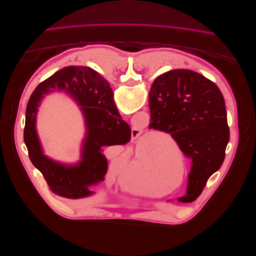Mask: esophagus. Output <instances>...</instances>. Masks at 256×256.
I'll list each match as a JSON object with an SVG mask.
<instances>
[{
	"label": "esophagus",
	"instance_id": "obj_1",
	"mask_svg": "<svg viewBox=\"0 0 256 256\" xmlns=\"http://www.w3.org/2000/svg\"><path fill=\"white\" fill-rule=\"evenodd\" d=\"M140 134V130L136 127L132 128V136H138Z\"/></svg>",
	"mask_w": 256,
	"mask_h": 256
}]
</instances>
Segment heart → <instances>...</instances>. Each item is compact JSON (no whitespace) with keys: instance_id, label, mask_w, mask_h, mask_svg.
I'll return each instance as SVG.
<instances>
[{"instance_id":"1","label":"heart","mask_w":256,"mask_h":256,"mask_svg":"<svg viewBox=\"0 0 256 256\" xmlns=\"http://www.w3.org/2000/svg\"><path fill=\"white\" fill-rule=\"evenodd\" d=\"M146 170H147V166H146L144 160L142 157L136 158L134 162H133L131 176L136 181L140 182L138 186L140 188H142V190H144L146 188Z\"/></svg>"}]
</instances>
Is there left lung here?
I'll list each match as a JSON object with an SVG mask.
<instances>
[{
	"label": "left lung",
	"instance_id": "obj_1",
	"mask_svg": "<svg viewBox=\"0 0 256 256\" xmlns=\"http://www.w3.org/2000/svg\"><path fill=\"white\" fill-rule=\"evenodd\" d=\"M149 107V129L170 133L192 160L188 192L178 200H196L208 178L221 168L229 142L221 90L199 72L170 70L153 82Z\"/></svg>",
	"mask_w": 256,
	"mask_h": 256
}]
</instances>
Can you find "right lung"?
Segmentation results:
<instances>
[{
	"label": "right lung",
	"instance_id": "add662e5",
	"mask_svg": "<svg viewBox=\"0 0 256 256\" xmlns=\"http://www.w3.org/2000/svg\"><path fill=\"white\" fill-rule=\"evenodd\" d=\"M51 90H64L82 106L87 125V138L82 162L74 166L58 164L42 153L34 129L37 107L44 94ZM131 138L129 125L122 120L114 101L109 83L98 72L80 66H66L42 81L31 94L26 109L24 140L33 166L40 170L50 190L59 196L79 199L90 196L92 186L104 180L107 160L104 146L125 144Z\"/></svg>",
	"mask_w": 256,
	"mask_h": 256
}]
</instances>
